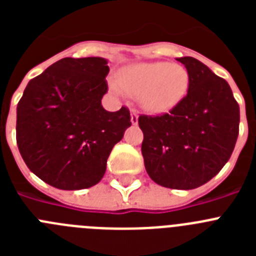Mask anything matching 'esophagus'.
Wrapping results in <instances>:
<instances>
[{
  "label": "esophagus",
  "instance_id": "1",
  "mask_svg": "<svg viewBox=\"0 0 256 256\" xmlns=\"http://www.w3.org/2000/svg\"><path fill=\"white\" fill-rule=\"evenodd\" d=\"M130 122H132L133 126H137V124H138V114H137L136 110H132V112H130Z\"/></svg>",
  "mask_w": 256,
  "mask_h": 256
}]
</instances>
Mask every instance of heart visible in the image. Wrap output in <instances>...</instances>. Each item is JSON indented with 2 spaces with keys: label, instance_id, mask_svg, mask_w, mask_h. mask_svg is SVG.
<instances>
[{
  "label": "heart",
  "instance_id": "1",
  "mask_svg": "<svg viewBox=\"0 0 256 256\" xmlns=\"http://www.w3.org/2000/svg\"><path fill=\"white\" fill-rule=\"evenodd\" d=\"M123 91L138 96L140 105L154 114L170 112L182 102L190 87V74L183 65L142 62L126 66L118 74ZM119 92V87L112 84Z\"/></svg>",
  "mask_w": 256,
  "mask_h": 256
}]
</instances>
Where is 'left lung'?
<instances>
[{"label":"left lung","instance_id":"8db88e82","mask_svg":"<svg viewBox=\"0 0 256 256\" xmlns=\"http://www.w3.org/2000/svg\"><path fill=\"white\" fill-rule=\"evenodd\" d=\"M190 74L182 102L156 116L141 115L144 168L166 188L202 186L230 160L238 137L240 108L224 79L195 58H177Z\"/></svg>","mask_w":256,"mask_h":256}]
</instances>
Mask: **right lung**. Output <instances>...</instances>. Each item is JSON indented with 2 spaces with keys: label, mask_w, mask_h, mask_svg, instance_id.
<instances>
[{
  "label": "right lung",
  "mask_w": 256,
  "mask_h": 256,
  "mask_svg": "<svg viewBox=\"0 0 256 256\" xmlns=\"http://www.w3.org/2000/svg\"><path fill=\"white\" fill-rule=\"evenodd\" d=\"M108 60L64 58L33 78L16 108V142L26 166L50 186L100 182L112 148L130 126V110L106 112Z\"/></svg>",
  "instance_id": "1"
}]
</instances>
